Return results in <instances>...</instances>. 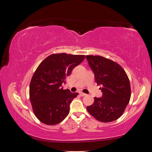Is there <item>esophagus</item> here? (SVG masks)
Segmentation results:
<instances>
[{"mask_svg": "<svg viewBox=\"0 0 152 152\" xmlns=\"http://www.w3.org/2000/svg\"><path fill=\"white\" fill-rule=\"evenodd\" d=\"M79 94H80V96H84L86 95V94H85V93H82V92H80V93H79Z\"/></svg>", "mask_w": 152, "mask_h": 152, "instance_id": "34e87169", "label": "esophagus"}]
</instances>
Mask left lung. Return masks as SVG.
Instances as JSON below:
<instances>
[{
    "label": "left lung",
    "mask_w": 152,
    "mask_h": 152,
    "mask_svg": "<svg viewBox=\"0 0 152 152\" xmlns=\"http://www.w3.org/2000/svg\"><path fill=\"white\" fill-rule=\"evenodd\" d=\"M93 70L95 81L102 85V98H94L88 112L102 122L116 121L123 114L131 98V86L124 69L111 59L100 56H86Z\"/></svg>",
    "instance_id": "1"
}]
</instances>
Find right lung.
<instances>
[{"label": "right lung", "instance_id": "add662e5", "mask_svg": "<svg viewBox=\"0 0 152 152\" xmlns=\"http://www.w3.org/2000/svg\"><path fill=\"white\" fill-rule=\"evenodd\" d=\"M84 55L53 54L40 63L30 84V100L36 117L46 125L62 122L70 112V104L78 93L63 89L61 84Z\"/></svg>", "mask_w": 152, "mask_h": 152}]
</instances>
